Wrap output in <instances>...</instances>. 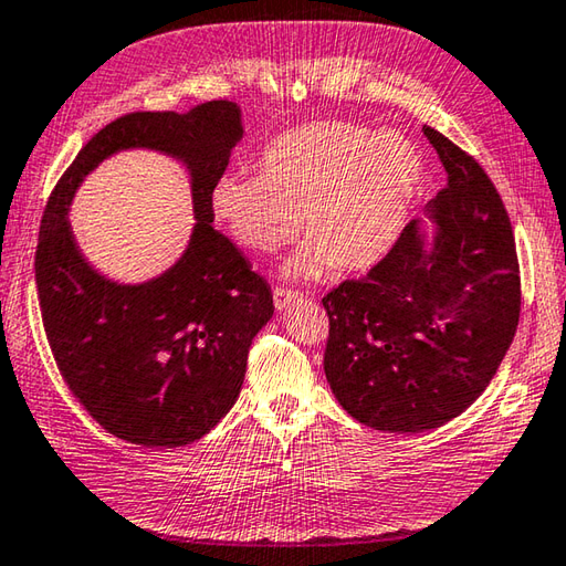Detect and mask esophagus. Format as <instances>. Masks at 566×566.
Instances as JSON below:
<instances>
[{"label": "esophagus", "instance_id": "esophagus-1", "mask_svg": "<svg viewBox=\"0 0 566 566\" xmlns=\"http://www.w3.org/2000/svg\"><path fill=\"white\" fill-rule=\"evenodd\" d=\"M274 306L276 312H284V308H290L292 304H296L298 298H302V292H294V290H284V286H274Z\"/></svg>", "mask_w": 566, "mask_h": 566}]
</instances>
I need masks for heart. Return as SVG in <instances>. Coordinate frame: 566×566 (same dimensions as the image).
<instances>
[{"instance_id": "heart-1", "label": "heart", "mask_w": 566, "mask_h": 566, "mask_svg": "<svg viewBox=\"0 0 566 566\" xmlns=\"http://www.w3.org/2000/svg\"><path fill=\"white\" fill-rule=\"evenodd\" d=\"M422 186V157L397 132L350 122H314L262 149L260 174L232 171L210 191V208L238 245L270 254L304 230L286 264L298 280L336 264L370 270L400 240Z\"/></svg>"}]
</instances>
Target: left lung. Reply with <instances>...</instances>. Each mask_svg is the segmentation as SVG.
I'll return each mask as SVG.
<instances>
[{"instance_id": "obj_1", "label": "left lung", "mask_w": 566, "mask_h": 566, "mask_svg": "<svg viewBox=\"0 0 566 566\" xmlns=\"http://www.w3.org/2000/svg\"><path fill=\"white\" fill-rule=\"evenodd\" d=\"M447 171L427 206L429 240L407 223L382 262L340 282L328 314L326 380L360 424L417 434L451 422L489 387L520 318L511 218L471 154L424 125Z\"/></svg>"}]
</instances>
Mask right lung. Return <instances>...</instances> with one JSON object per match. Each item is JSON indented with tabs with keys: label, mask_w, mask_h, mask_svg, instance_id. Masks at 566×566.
<instances>
[{
	"label": "right lung",
	"mask_w": 566,
	"mask_h": 566,
	"mask_svg": "<svg viewBox=\"0 0 566 566\" xmlns=\"http://www.w3.org/2000/svg\"><path fill=\"white\" fill-rule=\"evenodd\" d=\"M240 137V107L228 99L117 117L77 151L43 210L36 290L55 365L87 415L129 444L174 449L208 434L235 405L252 338L272 318L268 282L213 228L210 191ZM132 146L187 164L197 226L171 271L117 285L76 250L67 206L99 160Z\"/></svg>",
	"instance_id": "add662e5"
}]
</instances>
